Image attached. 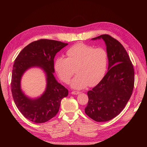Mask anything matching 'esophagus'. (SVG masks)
Returning <instances> with one entry per match:
<instances>
[{"label": "esophagus", "instance_id": "1", "mask_svg": "<svg viewBox=\"0 0 147 147\" xmlns=\"http://www.w3.org/2000/svg\"><path fill=\"white\" fill-rule=\"evenodd\" d=\"M80 92H79V91H72V92H71V94H74V95H77V94H80Z\"/></svg>", "mask_w": 147, "mask_h": 147}]
</instances>
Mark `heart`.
Returning <instances> with one entry per match:
<instances>
[{"instance_id":"obj_1","label":"heart","mask_w":147,"mask_h":147,"mask_svg":"<svg viewBox=\"0 0 147 147\" xmlns=\"http://www.w3.org/2000/svg\"><path fill=\"white\" fill-rule=\"evenodd\" d=\"M68 57H59L55 69L61 79L68 83L76 68L77 75L71 82V87L81 90L88 84L94 86L105 75L107 69L109 55L104 48L78 43L67 51Z\"/></svg>"}]
</instances>
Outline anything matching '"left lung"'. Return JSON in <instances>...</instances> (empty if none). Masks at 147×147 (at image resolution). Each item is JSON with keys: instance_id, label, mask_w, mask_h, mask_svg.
I'll list each match as a JSON object with an SVG mask.
<instances>
[{"instance_id": "1", "label": "left lung", "mask_w": 147, "mask_h": 147, "mask_svg": "<svg viewBox=\"0 0 147 147\" xmlns=\"http://www.w3.org/2000/svg\"><path fill=\"white\" fill-rule=\"evenodd\" d=\"M102 39L109 55L107 73L102 80L87 92L88 102L84 112L97 122L116 117L125 107L132 95L134 71L124 47L107 34L91 40Z\"/></svg>"}]
</instances>
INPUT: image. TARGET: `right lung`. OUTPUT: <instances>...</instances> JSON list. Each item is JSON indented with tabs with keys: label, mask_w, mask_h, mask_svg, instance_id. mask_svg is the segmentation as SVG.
<instances>
[{
	"label": "right lung",
	"mask_w": 147,
	"mask_h": 147,
	"mask_svg": "<svg viewBox=\"0 0 147 147\" xmlns=\"http://www.w3.org/2000/svg\"><path fill=\"white\" fill-rule=\"evenodd\" d=\"M67 45L53 40H39L24 48L15 61L11 83L13 98L20 112L30 121L43 123L54 117L58 112L61 100L68 96V90L53 75L55 56ZM34 67L44 71L47 82L46 90L36 98L26 96L20 87L22 75Z\"/></svg>",
	"instance_id": "1"
}]
</instances>
